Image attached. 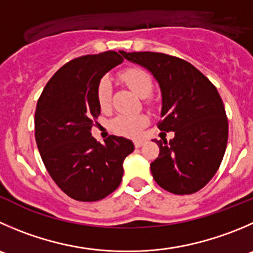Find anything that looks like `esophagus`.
Listing matches in <instances>:
<instances>
[{
	"label": "esophagus",
	"mask_w": 253,
	"mask_h": 253,
	"mask_svg": "<svg viewBox=\"0 0 253 253\" xmlns=\"http://www.w3.org/2000/svg\"><path fill=\"white\" fill-rule=\"evenodd\" d=\"M143 143H144L143 141H141V139H137V141H134V147H136V148H139V147L143 146Z\"/></svg>",
	"instance_id": "esophagus-1"
}]
</instances>
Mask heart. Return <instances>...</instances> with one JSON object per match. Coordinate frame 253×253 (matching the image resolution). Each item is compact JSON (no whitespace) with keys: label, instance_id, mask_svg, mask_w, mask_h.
Returning a JSON list of instances; mask_svg holds the SVG:
<instances>
[{"label":"heart","instance_id":"heart-1","mask_svg":"<svg viewBox=\"0 0 253 253\" xmlns=\"http://www.w3.org/2000/svg\"><path fill=\"white\" fill-rule=\"evenodd\" d=\"M122 82L139 97H147L153 90V79L151 74L142 68H128L120 74ZM97 102L101 110L106 111L111 105V83L102 78L97 85ZM148 124V117L143 114L119 115L110 122V127L117 134L126 137H137Z\"/></svg>","mask_w":253,"mask_h":253}]
</instances>
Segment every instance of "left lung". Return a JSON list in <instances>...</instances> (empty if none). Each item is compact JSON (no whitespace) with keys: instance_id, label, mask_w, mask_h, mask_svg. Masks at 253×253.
<instances>
[{"instance_id":"1","label":"left lung","mask_w":253,"mask_h":253,"mask_svg":"<svg viewBox=\"0 0 253 253\" xmlns=\"http://www.w3.org/2000/svg\"><path fill=\"white\" fill-rule=\"evenodd\" d=\"M127 60L152 73L162 92L161 131L174 132L167 142L154 139L159 156L151 171L159 186L173 194H193L219 169L229 136V122L216 87L194 65L153 51L125 53Z\"/></svg>"}]
</instances>
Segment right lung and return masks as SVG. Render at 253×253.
Instances as JSON below:
<instances>
[{"label":"right lung","instance_id":"1","mask_svg":"<svg viewBox=\"0 0 253 253\" xmlns=\"http://www.w3.org/2000/svg\"><path fill=\"white\" fill-rule=\"evenodd\" d=\"M125 51L73 59L46 83L37 102L34 129L42 161L56 185L79 202H97L119 188L124 161L134 149L124 137L105 144L91 136L99 117L97 85L121 64Z\"/></svg>","mask_w":253,"mask_h":253}]
</instances>
